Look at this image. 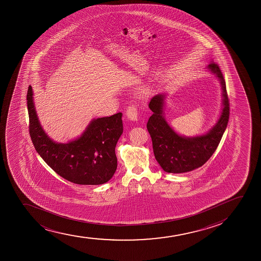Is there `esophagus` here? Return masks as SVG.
I'll list each match as a JSON object with an SVG mask.
<instances>
[{
	"label": "esophagus",
	"instance_id": "esophagus-1",
	"mask_svg": "<svg viewBox=\"0 0 261 261\" xmlns=\"http://www.w3.org/2000/svg\"><path fill=\"white\" fill-rule=\"evenodd\" d=\"M126 117L130 121H138V109L134 105H130L126 110Z\"/></svg>",
	"mask_w": 261,
	"mask_h": 261
}]
</instances>
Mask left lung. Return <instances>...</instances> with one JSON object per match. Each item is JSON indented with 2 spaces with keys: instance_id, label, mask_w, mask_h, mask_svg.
<instances>
[{
  "instance_id": "obj_1",
  "label": "left lung",
  "mask_w": 261,
  "mask_h": 261,
  "mask_svg": "<svg viewBox=\"0 0 261 261\" xmlns=\"http://www.w3.org/2000/svg\"><path fill=\"white\" fill-rule=\"evenodd\" d=\"M205 69L219 81L222 102L219 118L204 134L186 137L171 127L165 118L164 109L167 94H158L149 102L153 113L146 126L152 140L153 152L159 165L168 173H185L201 167L214 153L226 129L230 112L225 79L213 61Z\"/></svg>"
}]
</instances>
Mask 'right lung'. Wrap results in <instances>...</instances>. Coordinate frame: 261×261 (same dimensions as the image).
Segmentation results:
<instances>
[{
    "instance_id": "add662e5",
    "label": "right lung",
    "mask_w": 261,
    "mask_h": 261,
    "mask_svg": "<svg viewBox=\"0 0 261 261\" xmlns=\"http://www.w3.org/2000/svg\"><path fill=\"white\" fill-rule=\"evenodd\" d=\"M30 134L37 153L59 176L77 185L97 186L108 182L117 170L115 148L123 134V114L91 120L81 135L67 143L51 139L42 128L34 102L27 94Z\"/></svg>"
}]
</instances>
